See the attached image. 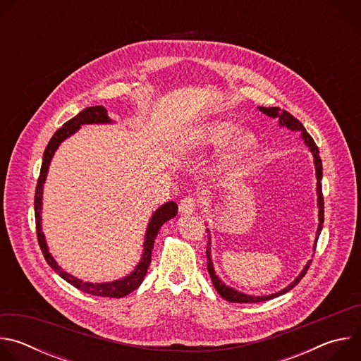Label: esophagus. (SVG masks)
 Instances as JSON below:
<instances>
[{"instance_id":"1","label":"esophagus","mask_w":361,"mask_h":361,"mask_svg":"<svg viewBox=\"0 0 361 361\" xmlns=\"http://www.w3.org/2000/svg\"><path fill=\"white\" fill-rule=\"evenodd\" d=\"M197 207H198V201H197V198H194V197H185V198L181 200V202H180V212H181L183 214H185V216L192 214V213L197 210Z\"/></svg>"}]
</instances>
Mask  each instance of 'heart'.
I'll list each match as a JSON object with an SVG mask.
<instances>
[{
	"mask_svg": "<svg viewBox=\"0 0 361 361\" xmlns=\"http://www.w3.org/2000/svg\"><path fill=\"white\" fill-rule=\"evenodd\" d=\"M237 130L238 127L230 121H216L204 128L200 138V144L205 147L228 142L220 161V171L231 176L238 174L260 147L259 137L254 131L244 130L235 135Z\"/></svg>",
	"mask_w": 361,
	"mask_h": 361,
	"instance_id": "b5f03b06",
	"label": "heart"
}]
</instances>
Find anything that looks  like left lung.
I'll return each mask as SVG.
<instances>
[{
  "label": "left lung",
  "instance_id": "8db88e82",
  "mask_svg": "<svg viewBox=\"0 0 361 361\" xmlns=\"http://www.w3.org/2000/svg\"><path fill=\"white\" fill-rule=\"evenodd\" d=\"M259 110L271 117V118H277L279 120V124L281 127H287L288 130L291 131H300L301 133V138L304 141V144L308 147V149H310V152L313 154L314 157V167H316V177H317V207H319V227H317V233H316V240H314V245H313V250H316V245H317V240L320 237V233L323 230V223H324V200H323V192H322V178H323V164H322V159H320V152H319V147L316 145L314 140L312 138V135L308 134L304 128V126L297 120L294 118L290 113L284 111V110H280L279 107H259ZM207 233H210V230L207 228ZM207 270H209V274L212 277V281H213V286L216 287L217 293L226 298L227 301L230 302H260V301H267V300H271V298H276L287 291H290L293 287H295L300 280L305 276L308 267H310V263L312 260L308 262L304 269L301 270V273L295 277V280L293 283H290L287 287H284L283 290L277 291V293H273V294H269V295H250V294H245V293H241L227 284H224L221 281V279H219V276L216 274V270H214V266H213V260H212V234H209V243H207Z\"/></svg>",
  "mask_w": 361,
  "mask_h": 361
}]
</instances>
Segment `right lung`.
<instances>
[{
  "mask_svg": "<svg viewBox=\"0 0 361 361\" xmlns=\"http://www.w3.org/2000/svg\"><path fill=\"white\" fill-rule=\"evenodd\" d=\"M113 120L109 117L107 110L102 106H94V107H87L85 110H82L81 113H78L74 118L68 120L60 130L56 131V134L51 137L45 151L42 156V164H41V171H39V177L37 181V188H35V198H34V212H35V227H37V237H38V244L39 248L44 254V259L48 263V266L53 269L61 279H64L67 283H70L71 286H74L75 288L92 294V295H99V297H113V298H120V297H126L127 294H130L131 291H134L135 288L140 287V284L144 280V276L147 274V270L149 267L151 263V251L154 248V241H156V237L160 231V228L163 227L164 223H167L169 220L174 219L177 216L178 212V205L174 201H169L166 204H163L161 207H159L154 214L149 219V223L147 226L145 230V237H144V250L141 254L140 263L134 267V270L120 279V280H114V281H109V283H87L82 281L74 276H71L70 273L64 271L57 262L54 260V257L51 255L47 241H45V235L42 233V227H41V210H42V190H44V183L48 174V167L51 164V160H53L54 154L57 151V148L60 147V144L67 140L68 137H71L74 133H77L81 126L84 124H111Z\"/></svg>",
  "mask_w": 361,
  "mask_h": 361,
  "instance_id": "add662e5",
  "label": "right lung"
}]
</instances>
